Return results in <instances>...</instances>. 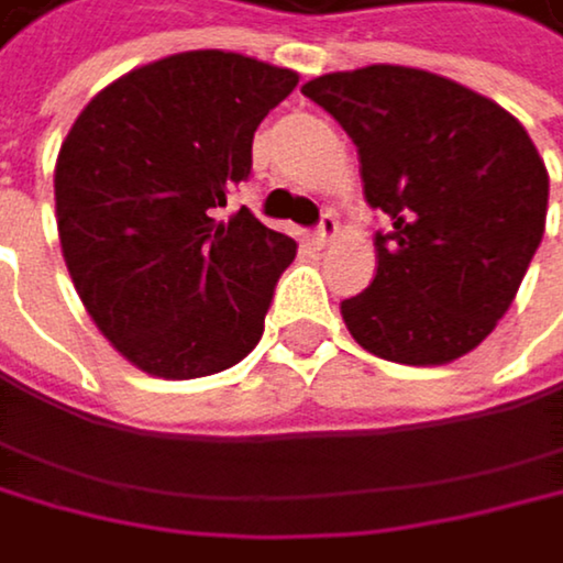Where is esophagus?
Returning a JSON list of instances; mask_svg holds the SVG:
<instances>
[{
    "instance_id": "1",
    "label": "esophagus",
    "mask_w": 563,
    "mask_h": 563,
    "mask_svg": "<svg viewBox=\"0 0 563 563\" xmlns=\"http://www.w3.org/2000/svg\"><path fill=\"white\" fill-rule=\"evenodd\" d=\"M336 233H340L336 213H330V210H327V213L320 217V227L313 230V243H317V246H327V243H333V240H336Z\"/></svg>"
}]
</instances>
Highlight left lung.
Returning <instances> with one entry per match:
<instances>
[{
	"instance_id": "1",
	"label": "left lung",
	"mask_w": 563,
	"mask_h": 563,
	"mask_svg": "<svg viewBox=\"0 0 563 563\" xmlns=\"http://www.w3.org/2000/svg\"><path fill=\"white\" fill-rule=\"evenodd\" d=\"M360 156L364 196L390 217L374 284L340 303L374 356L437 367L507 313L548 220V169L494 99L423 69L367 66L303 86Z\"/></svg>"
}]
</instances>
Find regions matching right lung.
Masks as SVG:
<instances>
[{"instance_id":"right-lung-1","label":"right lung","mask_w":563,"mask_h":563,"mask_svg":"<svg viewBox=\"0 0 563 563\" xmlns=\"http://www.w3.org/2000/svg\"><path fill=\"white\" fill-rule=\"evenodd\" d=\"M297 82L240 53H176L109 82L73 123L56 159L63 256L102 336L140 371L210 377L260 343L297 243L220 207Z\"/></svg>"}]
</instances>
